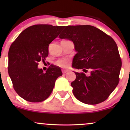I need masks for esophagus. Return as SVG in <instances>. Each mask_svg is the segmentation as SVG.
Returning a JSON list of instances; mask_svg holds the SVG:
<instances>
[{"label": "esophagus", "instance_id": "1", "mask_svg": "<svg viewBox=\"0 0 130 130\" xmlns=\"http://www.w3.org/2000/svg\"><path fill=\"white\" fill-rule=\"evenodd\" d=\"M62 73H66L68 71V70H65V69H63L62 70Z\"/></svg>", "mask_w": 130, "mask_h": 130}]
</instances>
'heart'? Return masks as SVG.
I'll return each instance as SVG.
<instances>
[{
    "label": "heart",
    "mask_w": 130,
    "mask_h": 130,
    "mask_svg": "<svg viewBox=\"0 0 130 130\" xmlns=\"http://www.w3.org/2000/svg\"><path fill=\"white\" fill-rule=\"evenodd\" d=\"M69 63V60L67 58H63L57 60L55 62V64L57 66L61 67V68H65L68 65Z\"/></svg>",
    "instance_id": "heart-1"
}]
</instances>
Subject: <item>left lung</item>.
I'll use <instances>...</instances> for the list:
<instances>
[{"mask_svg":"<svg viewBox=\"0 0 130 130\" xmlns=\"http://www.w3.org/2000/svg\"><path fill=\"white\" fill-rule=\"evenodd\" d=\"M59 38L74 43L77 54L72 67L84 72L90 71L89 76L83 72H74L76 77L71 84L74 96L87 104H96L108 99L119 84L122 67L114 39L90 25L67 26Z\"/></svg>","mask_w":130,"mask_h":130,"instance_id":"obj_1","label":"left lung"}]
</instances>
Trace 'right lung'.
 Masks as SVG:
<instances>
[{"label":"right lung","mask_w":130,"mask_h":130,"mask_svg":"<svg viewBox=\"0 0 130 130\" xmlns=\"http://www.w3.org/2000/svg\"><path fill=\"white\" fill-rule=\"evenodd\" d=\"M65 26L36 24L24 30L12 43L8 51V74L14 90L25 100L43 101L53 92L60 68L51 65L43 73L40 61L48 56V46Z\"/></svg>","instance_id":"1"}]
</instances>
